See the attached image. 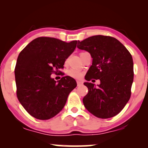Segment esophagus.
I'll return each mask as SVG.
<instances>
[{"label": "esophagus", "instance_id": "obj_1", "mask_svg": "<svg viewBox=\"0 0 148 148\" xmlns=\"http://www.w3.org/2000/svg\"><path fill=\"white\" fill-rule=\"evenodd\" d=\"M82 84H83V83L82 82H80V81H77V86H82Z\"/></svg>", "mask_w": 148, "mask_h": 148}]
</instances>
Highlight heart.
Listing matches in <instances>:
<instances>
[{
	"mask_svg": "<svg viewBox=\"0 0 148 148\" xmlns=\"http://www.w3.org/2000/svg\"><path fill=\"white\" fill-rule=\"evenodd\" d=\"M67 75L71 77L74 79H79L84 75V73L81 71L80 70L76 69H71L68 71Z\"/></svg>",
	"mask_w": 148,
	"mask_h": 148,
	"instance_id": "obj_1",
	"label": "heart"
}]
</instances>
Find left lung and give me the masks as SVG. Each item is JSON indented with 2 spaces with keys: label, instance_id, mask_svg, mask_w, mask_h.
Listing matches in <instances>:
<instances>
[{
  "label": "left lung",
  "instance_id": "1",
  "mask_svg": "<svg viewBox=\"0 0 148 148\" xmlns=\"http://www.w3.org/2000/svg\"><path fill=\"white\" fill-rule=\"evenodd\" d=\"M77 48L90 52L93 58L85 79L88 82L100 80L97 88L94 84L84 83L88 88L83 99L85 107L98 118L116 116L131 98L134 75L132 56L118 40L108 36L78 40Z\"/></svg>",
  "mask_w": 148,
  "mask_h": 148
}]
</instances>
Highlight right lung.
Here are the masks:
<instances>
[{"label": "right lung", "mask_w": 148, "mask_h": 148, "mask_svg": "<svg viewBox=\"0 0 148 148\" xmlns=\"http://www.w3.org/2000/svg\"><path fill=\"white\" fill-rule=\"evenodd\" d=\"M77 43L76 40L65 42L54 38L39 37L19 53L15 68L17 97L34 118L48 120L56 116L76 88L75 80L71 77H62L56 82L51 75L62 73L59 70L64 68Z\"/></svg>", "instance_id": "right-lung-1"}]
</instances>
